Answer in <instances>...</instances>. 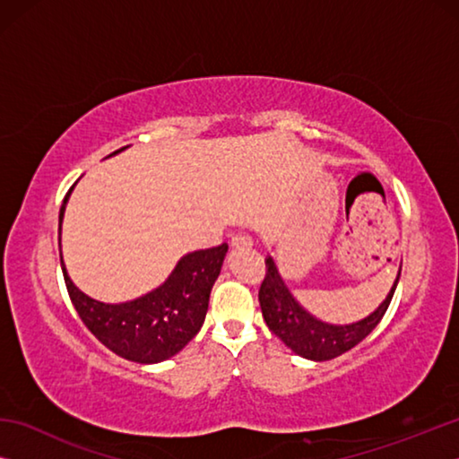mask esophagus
Listing matches in <instances>:
<instances>
[{"mask_svg":"<svg viewBox=\"0 0 459 459\" xmlns=\"http://www.w3.org/2000/svg\"><path fill=\"white\" fill-rule=\"evenodd\" d=\"M232 248H251L253 247V238L248 235H235L230 240Z\"/></svg>","mask_w":459,"mask_h":459,"instance_id":"1","label":"esophagus"}]
</instances>
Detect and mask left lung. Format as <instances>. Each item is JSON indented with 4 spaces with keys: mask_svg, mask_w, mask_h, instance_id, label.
I'll list each match as a JSON object with an SVG mask.
<instances>
[{
    "mask_svg": "<svg viewBox=\"0 0 459 459\" xmlns=\"http://www.w3.org/2000/svg\"><path fill=\"white\" fill-rule=\"evenodd\" d=\"M401 277L394 279V283L388 291L386 299L380 304L375 312L364 317L360 322L333 325L317 320L307 309L298 304L291 291L287 290L285 281L279 275L275 267V261L267 257L265 259V279H263L259 290V304L261 312L269 330L283 342L287 348L307 360H332L336 356L344 354L354 348L356 344L368 336V333L377 328V324L383 320L385 312L391 304L393 293L397 290Z\"/></svg>",
    "mask_w": 459,
    "mask_h": 459,
    "instance_id": "8db88e82",
    "label": "left lung"
}]
</instances>
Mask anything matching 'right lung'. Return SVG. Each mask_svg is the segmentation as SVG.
I'll return each instance as SVG.
<instances>
[{"instance_id":"right-lung-1","label":"right lung","mask_w":459,"mask_h":459,"mask_svg":"<svg viewBox=\"0 0 459 459\" xmlns=\"http://www.w3.org/2000/svg\"><path fill=\"white\" fill-rule=\"evenodd\" d=\"M119 152L123 147L111 155ZM71 190L60 206L58 224ZM229 245L222 243L184 255L164 283L126 304H103L89 298L71 281L62 255L60 265L73 306L92 336L121 359L155 364L172 359L200 332Z\"/></svg>"}]
</instances>
